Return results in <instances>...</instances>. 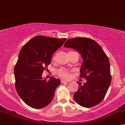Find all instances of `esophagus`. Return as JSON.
<instances>
[{"label":"esophagus","mask_w":125,"mask_h":125,"mask_svg":"<svg viewBox=\"0 0 125 125\" xmlns=\"http://www.w3.org/2000/svg\"><path fill=\"white\" fill-rule=\"evenodd\" d=\"M68 82H69V81H66V80L61 79V83H68Z\"/></svg>","instance_id":"obj_1"}]
</instances>
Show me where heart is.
Returning <instances> with one entry per match:
<instances>
[{"mask_svg": "<svg viewBox=\"0 0 125 125\" xmlns=\"http://www.w3.org/2000/svg\"><path fill=\"white\" fill-rule=\"evenodd\" d=\"M57 73L60 77L64 78V79H67L70 76V73L69 70L65 68H61V69L58 70Z\"/></svg>", "mask_w": 125, "mask_h": 125, "instance_id": "heart-1", "label": "heart"}]
</instances>
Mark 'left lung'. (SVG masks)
Segmentation results:
<instances>
[{
	"mask_svg": "<svg viewBox=\"0 0 125 125\" xmlns=\"http://www.w3.org/2000/svg\"><path fill=\"white\" fill-rule=\"evenodd\" d=\"M64 46L78 51L83 61L80 77L87 81L83 84L77 82L79 89L73 96L75 101L84 107L96 105L104 99L111 81L109 58L98 43L90 38L70 39Z\"/></svg>",
	"mask_w": 125,
	"mask_h": 125,
	"instance_id": "left-lung-1",
	"label": "left lung"
}]
</instances>
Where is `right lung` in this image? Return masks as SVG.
Instances as JSON below:
<instances>
[{
  "label": "right lung",
  "instance_id": "add662e5",
  "mask_svg": "<svg viewBox=\"0 0 125 125\" xmlns=\"http://www.w3.org/2000/svg\"><path fill=\"white\" fill-rule=\"evenodd\" d=\"M66 41L38 35L21 48L14 68L15 87L21 98L31 107L41 109L52 101L61 80L51 76L47 81L42 75L52 54Z\"/></svg>",
  "mask_w": 125,
  "mask_h": 125
}]
</instances>
